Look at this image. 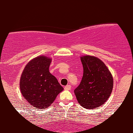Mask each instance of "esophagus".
I'll return each mask as SVG.
<instances>
[{"instance_id": "esophagus-1", "label": "esophagus", "mask_w": 133, "mask_h": 133, "mask_svg": "<svg viewBox=\"0 0 133 133\" xmlns=\"http://www.w3.org/2000/svg\"><path fill=\"white\" fill-rule=\"evenodd\" d=\"M71 86H70V85H67L66 86H65L64 89L65 90H68V91H69V90L71 89Z\"/></svg>"}]
</instances>
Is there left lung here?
I'll list each match as a JSON object with an SVG mask.
<instances>
[{
    "mask_svg": "<svg viewBox=\"0 0 133 133\" xmlns=\"http://www.w3.org/2000/svg\"><path fill=\"white\" fill-rule=\"evenodd\" d=\"M83 76L74 90L81 106L92 109L103 105L109 99L113 88V77L109 69L100 59L86 55L81 57Z\"/></svg>",
    "mask_w": 133,
    "mask_h": 133,
    "instance_id": "8db88e82",
    "label": "left lung"
}]
</instances>
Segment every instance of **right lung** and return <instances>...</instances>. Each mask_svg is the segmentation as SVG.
<instances>
[{"label": "right lung", "mask_w": 133, "mask_h": 133, "mask_svg": "<svg viewBox=\"0 0 133 133\" xmlns=\"http://www.w3.org/2000/svg\"><path fill=\"white\" fill-rule=\"evenodd\" d=\"M51 57L42 55L30 60L23 70L20 79L22 95L37 109L50 106L63 88L49 72Z\"/></svg>", "instance_id": "add662e5"}]
</instances>
